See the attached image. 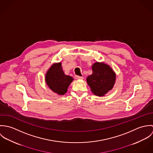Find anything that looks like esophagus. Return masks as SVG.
<instances>
[{"label": "esophagus", "mask_w": 153, "mask_h": 153, "mask_svg": "<svg viewBox=\"0 0 153 153\" xmlns=\"http://www.w3.org/2000/svg\"><path fill=\"white\" fill-rule=\"evenodd\" d=\"M75 77L76 79H82L84 78L82 76H78V75H76Z\"/></svg>", "instance_id": "1"}]
</instances>
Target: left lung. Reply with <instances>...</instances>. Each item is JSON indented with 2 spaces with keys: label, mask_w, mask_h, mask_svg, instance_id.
Wrapping results in <instances>:
<instances>
[{
  "label": "left lung",
  "mask_w": 153,
  "mask_h": 153,
  "mask_svg": "<svg viewBox=\"0 0 153 153\" xmlns=\"http://www.w3.org/2000/svg\"><path fill=\"white\" fill-rule=\"evenodd\" d=\"M92 74L87 78L92 92L97 96H104L114 87L116 74L108 65L95 62L92 66Z\"/></svg>",
  "instance_id": "left-lung-1"
}]
</instances>
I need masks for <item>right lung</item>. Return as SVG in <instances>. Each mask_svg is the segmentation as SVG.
I'll list each match as a JSON object with an SVG mask.
<instances>
[{
	"instance_id": "add662e5",
	"label": "right lung",
	"mask_w": 153,
	"mask_h": 153,
	"mask_svg": "<svg viewBox=\"0 0 153 153\" xmlns=\"http://www.w3.org/2000/svg\"><path fill=\"white\" fill-rule=\"evenodd\" d=\"M74 80L64 74L61 62L53 64L45 75V82L49 88L58 95H64L68 88Z\"/></svg>"
}]
</instances>
